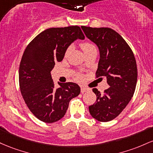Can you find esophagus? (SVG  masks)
<instances>
[{
	"instance_id": "obj_1",
	"label": "esophagus",
	"mask_w": 153,
	"mask_h": 153,
	"mask_svg": "<svg viewBox=\"0 0 153 153\" xmlns=\"http://www.w3.org/2000/svg\"><path fill=\"white\" fill-rule=\"evenodd\" d=\"M89 89L86 88V87H81V92L82 93H84V92H87V91H88Z\"/></svg>"
}]
</instances>
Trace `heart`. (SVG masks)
Returning a JSON list of instances; mask_svg holds the SVG:
<instances>
[{
  "label": "heart",
  "mask_w": 153,
  "mask_h": 153,
  "mask_svg": "<svg viewBox=\"0 0 153 153\" xmlns=\"http://www.w3.org/2000/svg\"><path fill=\"white\" fill-rule=\"evenodd\" d=\"M80 47H81L82 51H83L84 53H85V55L88 53L89 52H90V51H92V50L95 49V45H94L92 43H91V42H82V43L80 44ZM70 50H71V47H68V48L66 49V53H65V55H66V56H67V55L68 54ZM76 77L77 79H82V76L79 74H76Z\"/></svg>",
  "instance_id": "heart-1"
}]
</instances>
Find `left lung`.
Segmentation results:
<instances>
[{
	"mask_svg": "<svg viewBox=\"0 0 153 153\" xmlns=\"http://www.w3.org/2000/svg\"><path fill=\"white\" fill-rule=\"evenodd\" d=\"M81 27L99 48L96 78L106 77L109 85L103 93L92 89L97 100L89 106V111L96 120L107 122L117 117L133 97L137 81L136 60L127 42L115 30L108 27Z\"/></svg>",
	"mask_w": 153,
	"mask_h": 153,
	"instance_id": "obj_1",
	"label": "left lung"
}]
</instances>
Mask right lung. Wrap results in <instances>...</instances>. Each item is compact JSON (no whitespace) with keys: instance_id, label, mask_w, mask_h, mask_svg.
Listing matches in <instances>:
<instances>
[{"instance_id":"obj_1","label":"right lung","mask_w":153,"mask_h":153,"mask_svg":"<svg viewBox=\"0 0 153 153\" xmlns=\"http://www.w3.org/2000/svg\"><path fill=\"white\" fill-rule=\"evenodd\" d=\"M85 39L78 26L44 30L26 48L19 70L20 91L26 105L35 117L45 123L59 121L66 114L70 100L80 93L73 82L55 87L51 71L55 61H61L68 46Z\"/></svg>"}]
</instances>
